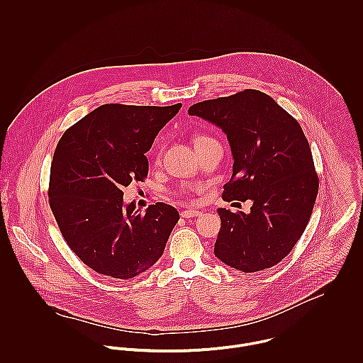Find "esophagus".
<instances>
[{
    "label": "esophagus",
    "instance_id": "esophagus-1",
    "mask_svg": "<svg viewBox=\"0 0 363 363\" xmlns=\"http://www.w3.org/2000/svg\"><path fill=\"white\" fill-rule=\"evenodd\" d=\"M180 215H182V218H193V216L201 215V212L196 211V209H184V211H182Z\"/></svg>",
    "mask_w": 363,
    "mask_h": 363
}]
</instances>
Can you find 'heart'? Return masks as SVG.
<instances>
[{"instance_id":"1","label":"heart","mask_w":363,"mask_h":363,"mask_svg":"<svg viewBox=\"0 0 363 363\" xmlns=\"http://www.w3.org/2000/svg\"><path fill=\"white\" fill-rule=\"evenodd\" d=\"M203 138H206V137H199L196 141H200V140H203Z\"/></svg>"}]
</instances>
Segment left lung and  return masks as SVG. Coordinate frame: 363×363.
Here are the masks:
<instances>
[{
    "label": "left lung",
    "instance_id": "1",
    "mask_svg": "<svg viewBox=\"0 0 363 363\" xmlns=\"http://www.w3.org/2000/svg\"><path fill=\"white\" fill-rule=\"evenodd\" d=\"M189 114L215 124L229 141L233 172L223 200L253 203L249 213L218 208L220 230L213 255L242 272L274 267L305 232L318 191L299 123L256 89L193 104Z\"/></svg>",
    "mask_w": 363,
    "mask_h": 363
}]
</instances>
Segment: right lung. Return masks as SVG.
I'll return each mask as SVG.
<instances>
[{
    "instance_id": "1",
    "label": "right lung",
    "mask_w": 363,
    "mask_h": 363,
    "mask_svg": "<svg viewBox=\"0 0 363 363\" xmlns=\"http://www.w3.org/2000/svg\"><path fill=\"white\" fill-rule=\"evenodd\" d=\"M180 107L104 104L58 141L50 208L69 249L94 271L131 279L162 257L177 209L156 203L141 215L121 189L148 174L145 154Z\"/></svg>"
}]
</instances>
